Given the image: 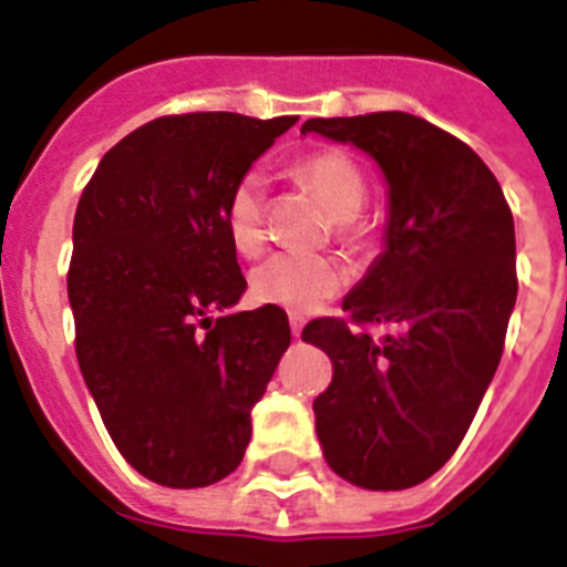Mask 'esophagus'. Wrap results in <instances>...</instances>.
I'll use <instances>...</instances> for the list:
<instances>
[{
	"mask_svg": "<svg viewBox=\"0 0 567 567\" xmlns=\"http://www.w3.org/2000/svg\"><path fill=\"white\" fill-rule=\"evenodd\" d=\"M289 329H292L295 338H300V332H303V318L300 315H289Z\"/></svg>",
	"mask_w": 567,
	"mask_h": 567,
	"instance_id": "34e87169",
	"label": "esophagus"
}]
</instances>
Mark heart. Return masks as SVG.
Wrapping results in <instances>:
<instances>
[{
	"label": "heart",
	"mask_w": 567,
	"mask_h": 567,
	"mask_svg": "<svg viewBox=\"0 0 567 567\" xmlns=\"http://www.w3.org/2000/svg\"><path fill=\"white\" fill-rule=\"evenodd\" d=\"M295 178L307 184L323 209L338 221L340 235L354 233V218L365 204V178L358 162L343 150H320L295 164ZM224 224L233 247L240 255H255L264 247V182L260 175H244L224 204ZM343 272L338 264L312 252H278L252 269L249 289L255 300L284 307L295 315L312 312L340 292Z\"/></svg>",
	"instance_id": "1"
}]
</instances>
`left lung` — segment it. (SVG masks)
Instances as JSON below:
<instances>
[{
	"mask_svg": "<svg viewBox=\"0 0 567 567\" xmlns=\"http://www.w3.org/2000/svg\"><path fill=\"white\" fill-rule=\"evenodd\" d=\"M300 133L354 144L389 195L383 252L343 298L354 323L312 320L300 338L329 354L315 429L329 468L369 491L423 483L463 443L503 358L517 303L514 218L468 144L412 113L309 118Z\"/></svg>",
	"mask_w": 567,
	"mask_h": 567,
	"instance_id": "obj_1",
	"label": "left lung"
}]
</instances>
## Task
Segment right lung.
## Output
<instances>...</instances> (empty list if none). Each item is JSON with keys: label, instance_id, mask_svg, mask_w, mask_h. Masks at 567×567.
<instances>
[{"label": "right lung", "instance_id": "right-lung-1", "mask_svg": "<svg viewBox=\"0 0 567 567\" xmlns=\"http://www.w3.org/2000/svg\"><path fill=\"white\" fill-rule=\"evenodd\" d=\"M295 115H164L104 153L79 198L68 298L76 358L122 457L167 488L238 468L252 405L287 352V312H227L240 275L224 224L235 184Z\"/></svg>", "mask_w": 567, "mask_h": 567}]
</instances>
